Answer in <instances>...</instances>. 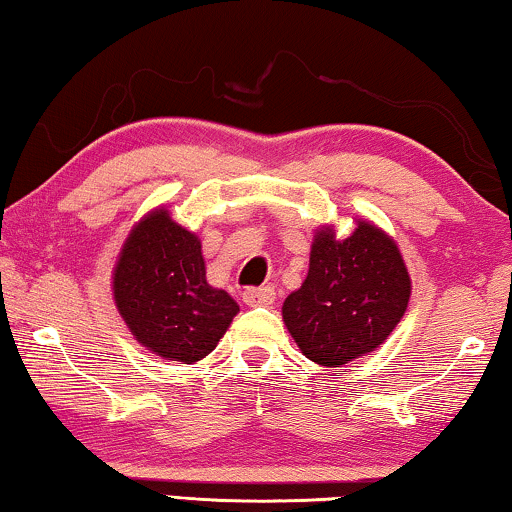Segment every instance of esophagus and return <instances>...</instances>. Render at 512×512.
<instances>
[{
    "label": "esophagus",
    "instance_id": "34e87169",
    "mask_svg": "<svg viewBox=\"0 0 512 512\" xmlns=\"http://www.w3.org/2000/svg\"><path fill=\"white\" fill-rule=\"evenodd\" d=\"M242 301L251 305H270L272 301H275V289L272 287H258V289H247L242 294Z\"/></svg>",
    "mask_w": 512,
    "mask_h": 512
}]
</instances>
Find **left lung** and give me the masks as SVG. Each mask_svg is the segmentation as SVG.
<instances>
[{"mask_svg": "<svg viewBox=\"0 0 512 512\" xmlns=\"http://www.w3.org/2000/svg\"><path fill=\"white\" fill-rule=\"evenodd\" d=\"M411 277L386 230L357 218L348 237L320 225L310 244L308 275L282 305L301 353L322 367H341L374 353L407 313Z\"/></svg>", "mask_w": 512, "mask_h": 512, "instance_id": "1", "label": "left lung"}]
</instances>
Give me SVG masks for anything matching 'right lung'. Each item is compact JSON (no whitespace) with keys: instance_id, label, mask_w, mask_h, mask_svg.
I'll use <instances>...</instances> for the list:
<instances>
[{"instance_id":"1","label":"right lung","mask_w":512,"mask_h":512,"mask_svg":"<svg viewBox=\"0 0 512 512\" xmlns=\"http://www.w3.org/2000/svg\"><path fill=\"white\" fill-rule=\"evenodd\" d=\"M112 298L145 350L181 364L204 360L240 313L207 282L202 242L167 207L148 211L131 228L112 270Z\"/></svg>"}]
</instances>
